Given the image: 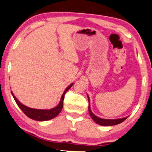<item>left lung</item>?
I'll list each match as a JSON object with an SVG mask.
<instances>
[{
	"mask_svg": "<svg viewBox=\"0 0 152 152\" xmlns=\"http://www.w3.org/2000/svg\"><path fill=\"white\" fill-rule=\"evenodd\" d=\"M88 112H89L91 117L93 118L94 121L96 124H98L102 125V126H113V125L118 124L121 123V122H123L124 120H126L127 118V117H125V118H118V119H105V118H99L98 116H95V115L92 113V111H91L90 104H89V98H88Z\"/></svg>",
	"mask_w": 152,
	"mask_h": 152,
	"instance_id": "1",
	"label": "left lung"
}]
</instances>
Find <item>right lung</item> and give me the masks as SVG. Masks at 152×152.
<instances>
[{
	"label": "right lung",
	"instance_id": "add662e5",
	"mask_svg": "<svg viewBox=\"0 0 152 152\" xmlns=\"http://www.w3.org/2000/svg\"><path fill=\"white\" fill-rule=\"evenodd\" d=\"M73 84H74V83H71V85H69V86L66 88V90L64 91L58 105L56 106L55 108H53V109L49 110L36 109L27 107V106L22 104L20 102H18V100L14 96V95H13V92L12 91L11 94L12 95H13V98H14L15 102H16L17 105L19 106V108L22 110L23 112L28 117L32 118V119L34 120H36V121H48V120L52 119V118H55L56 116L61 111L63 106H64V96H65L66 91H67L68 90H69V88L73 86Z\"/></svg>",
	"mask_w": 152,
	"mask_h": 152
}]
</instances>
